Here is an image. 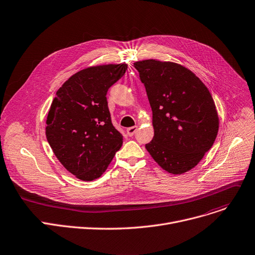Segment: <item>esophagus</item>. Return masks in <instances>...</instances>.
I'll return each instance as SVG.
<instances>
[{"mask_svg": "<svg viewBox=\"0 0 255 255\" xmlns=\"http://www.w3.org/2000/svg\"><path fill=\"white\" fill-rule=\"evenodd\" d=\"M136 130H137V126H133V127L128 128L126 131H127V134L129 135V136H133L134 133L136 132Z\"/></svg>", "mask_w": 255, "mask_h": 255, "instance_id": "obj_1", "label": "esophagus"}]
</instances>
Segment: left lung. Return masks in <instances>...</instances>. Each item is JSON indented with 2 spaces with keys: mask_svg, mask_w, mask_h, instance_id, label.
I'll list each match as a JSON object with an SVG mask.
<instances>
[{
  "mask_svg": "<svg viewBox=\"0 0 255 255\" xmlns=\"http://www.w3.org/2000/svg\"><path fill=\"white\" fill-rule=\"evenodd\" d=\"M152 111L155 134L145 148L169 173L191 170L216 138L218 116L202 81L177 63L147 59L134 63Z\"/></svg>",
  "mask_w": 255,
  "mask_h": 255,
  "instance_id": "8db88e82",
  "label": "left lung"
}]
</instances>
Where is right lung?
I'll return each instance as SVG.
<instances>
[{
  "instance_id": "1",
  "label": "right lung",
  "mask_w": 255,
  "mask_h": 255,
  "mask_svg": "<svg viewBox=\"0 0 255 255\" xmlns=\"http://www.w3.org/2000/svg\"><path fill=\"white\" fill-rule=\"evenodd\" d=\"M127 67L108 64L80 71L51 104L47 140L66 170L82 180L101 176L122 146L123 135L112 123L107 94Z\"/></svg>"
}]
</instances>
